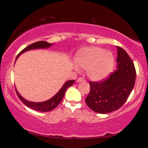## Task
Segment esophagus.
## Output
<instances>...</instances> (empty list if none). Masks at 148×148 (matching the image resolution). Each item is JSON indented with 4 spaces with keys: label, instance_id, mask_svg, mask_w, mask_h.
<instances>
[{
    "label": "esophagus",
    "instance_id": "esophagus-1",
    "mask_svg": "<svg viewBox=\"0 0 148 148\" xmlns=\"http://www.w3.org/2000/svg\"><path fill=\"white\" fill-rule=\"evenodd\" d=\"M85 81H86V80H85V79L83 78V77H79V78L77 79V82H85Z\"/></svg>",
    "mask_w": 148,
    "mask_h": 148
}]
</instances>
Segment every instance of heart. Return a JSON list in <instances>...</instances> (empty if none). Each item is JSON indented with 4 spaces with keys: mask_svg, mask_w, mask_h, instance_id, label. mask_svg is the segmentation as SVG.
I'll return each instance as SVG.
<instances>
[{
    "mask_svg": "<svg viewBox=\"0 0 148 148\" xmlns=\"http://www.w3.org/2000/svg\"><path fill=\"white\" fill-rule=\"evenodd\" d=\"M77 66L86 69L87 75L93 81H100L109 75L115 63L110 51L97 47H84L75 56Z\"/></svg>",
    "mask_w": 148,
    "mask_h": 148,
    "instance_id": "obj_1",
    "label": "heart"
}]
</instances>
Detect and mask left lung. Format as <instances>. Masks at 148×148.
<instances>
[{"label": "left lung", "mask_w": 148, "mask_h": 148, "mask_svg": "<svg viewBox=\"0 0 148 148\" xmlns=\"http://www.w3.org/2000/svg\"><path fill=\"white\" fill-rule=\"evenodd\" d=\"M117 70L107 78L90 81V90L85 99L88 107L95 112L110 113L122 107L135 83L136 69L126 51L117 46Z\"/></svg>", "instance_id": "1"}]
</instances>
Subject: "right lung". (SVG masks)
I'll return each instance as SVG.
<instances>
[{
	"label": "right lung",
	"mask_w": 148,
	"mask_h": 148,
	"mask_svg": "<svg viewBox=\"0 0 148 148\" xmlns=\"http://www.w3.org/2000/svg\"><path fill=\"white\" fill-rule=\"evenodd\" d=\"M51 45V43L47 42L45 41H40L34 43L32 44H30V45L27 46V47L23 49V50L18 54V55L16 57V59L19 57L21 54H22L25 51L31 50V49L47 48L49 47ZM75 80H70V81L66 82V83L64 84V86L62 87V88L60 90V91L57 93L53 97H52L51 99L48 101H46L41 103H34L28 101L25 99L22 96H21V95L18 93L16 89H15V92H16V94L18 97H19V99L26 106H27L28 107L32 108L33 110L40 111V112H49V111L53 110L54 108H55L57 106L60 104V103L61 102V101L63 99L65 93L66 92V90L70 86L73 84Z\"/></svg>",
	"instance_id": "add662e5"
}]
</instances>
